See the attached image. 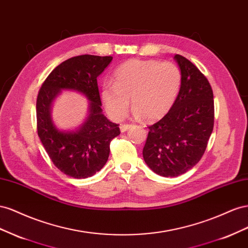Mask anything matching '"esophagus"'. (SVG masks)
Masks as SVG:
<instances>
[{"label":"esophagus","instance_id":"obj_1","mask_svg":"<svg viewBox=\"0 0 248 248\" xmlns=\"http://www.w3.org/2000/svg\"><path fill=\"white\" fill-rule=\"evenodd\" d=\"M131 126V124H120V131H122V133H124L125 131H128Z\"/></svg>","mask_w":248,"mask_h":248}]
</instances>
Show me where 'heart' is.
<instances>
[{"mask_svg": "<svg viewBox=\"0 0 248 248\" xmlns=\"http://www.w3.org/2000/svg\"><path fill=\"white\" fill-rule=\"evenodd\" d=\"M181 87L182 72L174 63L131 59L115 69L113 84L103 85L101 100L113 119L125 116L131 98L134 115L155 122L171 110Z\"/></svg>", "mask_w": 248, "mask_h": 248, "instance_id": "heart-1", "label": "heart"}]
</instances>
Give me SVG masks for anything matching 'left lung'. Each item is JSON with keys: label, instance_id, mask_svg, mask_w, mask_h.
<instances>
[{"label": "left lung", "instance_id": "1", "mask_svg": "<svg viewBox=\"0 0 248 248\" xmlns=\"http://www.w3.org/2000/svg\"><path fill=\"white\" fill-rule=\"evenodd\" d=\"M182 87L171 110L148 126L143 159L154 172L172 178L199 163L214 126L213 91L207 78L181 55Z\"/></svg>", "mask_w": 248, "mask_h": 248}]
</instances>
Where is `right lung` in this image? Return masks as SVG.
<instances>
[{
	"mask_svg": "<svg viewBox=\"0 0 248 248\" xmlns=\"http://www.w3.org/2000/svg\"><path fill=\"white\" fill-rule=\"evenodd\" d=\"M111 56L81 55L65 60L47 76L36 102L37 133L49 159L60 171L75 179H86L100 171L110 154V142L120 134L119 124L103 114L97 77L107 67ZM63 90L86 97L89 115L73 131L58 129L51 119V106Z\"/></svg>",
	"mask_w": 248,
	"mask_h": 248,
	"instance_id": "add662e5",
	"label": "right lung"
}]
</instances>
